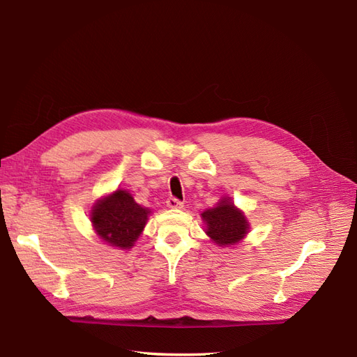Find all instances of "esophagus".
I'll return each mask as SVG.
<instances>
[{"label":"esophagus","mask_w":357,"mask_h":357,"mask_svg":"<svg viewBox=\"0 0 357 357\" xmlns=\"http://www.w3.org/2000/svg\"><path fill=\"white\" fill-rule=\"evenodd\" d=\"M167 206H168L169 208H181V207H183V203L178 202L177 198L169 197V198L167 199Z\"/></svg>","instance_id":"esophagus-1"}]
</instances>
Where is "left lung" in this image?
<instances>
[{
  "mask_svg": "<svg viewBox=\"0 0 357 357\" xmlns=\"http://www.w3.org/2000/svg\"><path fill=\"white\" fill-rule=\"evenodd\" d=\"M204 231L215 245H238L250 231V222L245 213L234 206L230 197H222L215 207L206 208L202 213Z\"/></svg>",
  "mask_w": 357,
  "mask_h": 357,
  "instance_id": "obj_1",
  "label": "left lung"
}]
</instances>
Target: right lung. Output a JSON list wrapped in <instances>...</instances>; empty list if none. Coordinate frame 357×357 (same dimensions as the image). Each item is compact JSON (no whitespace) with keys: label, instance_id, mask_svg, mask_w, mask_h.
I'll return each mask as SVG.
<instances>
[{"label":"right lung","instance_id":"obj_1","mask_svg":"<svg viewBox=\"0 0 357 357\" xmlns=\"http://www.w3.org/2000/svg\"><path fill=\"white\" fill-rule=\"evenodd\" d=\"M151 211L135 202L127 189L119 188L93 203L89 218L97 236L109 247L130 250L141 236Z\"/></svg>","mask_w":357,"mask_h":357}]
</instances>
